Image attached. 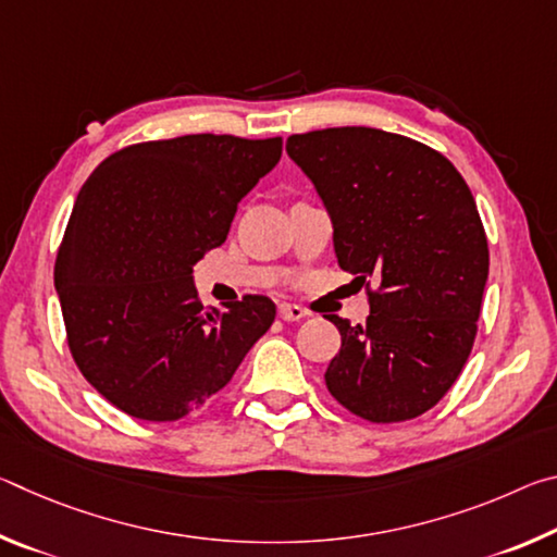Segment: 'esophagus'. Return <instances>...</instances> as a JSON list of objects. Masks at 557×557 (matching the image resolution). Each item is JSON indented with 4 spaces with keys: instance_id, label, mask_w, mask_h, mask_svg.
Listing matches in <instances>:
<instances>
[{
    "instance_id": "34e87169",
    "label": "esophagus",
    "mask_w": 557,
    "mask_h": 557,
    "mask_svg": "<svg viewBox=\"0 0 557 557\" xmlns=\"http://www.w3.org/2000/svg\"><path fill=\"white\" fill-rule=\"evenodd\" d=\"M277 317L282 322H299V319H305L307 312L297 305H280L277 307Z\"/></svg>"
}]
</instances>
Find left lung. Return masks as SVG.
<instances>
[{
	"instance_id": "left-lung-1",
	"label": "left lung",
	"mask_w": 557,
	"mask_h": 557,
	"mask_svg": "<svg viewBox=\"0 0 557 557\" xmlns=\"http://www.w3.org/2000/svg\"><path fill=\"white\" fill-rule=\"evenodd\" d=\"M332 219L342 270L373 277L366 326L329 317L342 348L324 373L371 422L418 418L465 369L488 277L474 196L449 159L410 137L332 127L287 139Z\"/></svg>"
}]
</instances>
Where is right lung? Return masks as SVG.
<instances>
[{"mask_svg": "<svg viewBox=\"0 0 557 557\" xmlns=\"http://www.w3.org/2000/svg\"><path fill=\"white\" fill-rule=\"evenodd\" d=\"M280 157V137L186 135L120 149L83 184L55 295L81 373L122 412L172 422L203 408L275 322L260 295L203 307L194 265Z\"/></svg>", "mask_w": 557, "mask_h": 557, "instance_id": "1", "label": "right lung"}]
</instances>
